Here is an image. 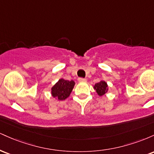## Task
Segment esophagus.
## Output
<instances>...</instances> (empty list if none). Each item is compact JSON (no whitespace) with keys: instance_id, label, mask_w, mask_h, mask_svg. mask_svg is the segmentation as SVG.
Here are the masks:
<instances>
[{"instance_id":"1","label":"esophagus","mask_w":154,"mask_h":154,"mask_svg":"<svg viewBox=\"0 0 154 154\" xmlns=\"http://www.w3.org/2000/svg\"><path fill=\"white\" fill-rule=\"evenodd\" d=\"M78 81L79 82H85L86 81H87V79H85V78H82V77H79L78 79Z\"/></svg>"}]
</instances>
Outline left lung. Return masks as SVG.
<instances>
[{"instance_id":"1","label":"left lung","mask_w":154,"mask_h":154,"mask_svg":"<svg viewBox=\"0 0 154 154\" xmlns=\"http://www.w3.org/2000/svg\"><path fill=\"white\" fill-rule=\"evenodd\" d=\"M94 89L96 91L97 93L101 96L105 94L108 91V85L106 82H104V81H100V82L96 83L94 86Z\"/></svg>"}]
</instances>
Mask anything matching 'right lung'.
Wrapping results in <instances>:
<instances>
[{
	"mask_svg": "<svg viewBox=\"0 0 154 154\" xmlns=\"http://www.w3.org/2000/svg\"><path fill=\"white\" fill-rule=\"evenodd\" d=\"M74 86H75V82L73 80L69 81L61 79L52 88L51 93L53 96L57 98L58 100H65L69 96Z\"/></svg>",
	"mask_w": 154,
	"mask_h": 154,
	"instance_id": "add662e5",
	"label": "right lung"
}]
</instances>
